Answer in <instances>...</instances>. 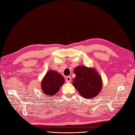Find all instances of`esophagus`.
<instances>
[{"label": "esophagus", "instance_id": "obj_1", "mask_svg": "<svg viewBox=\"0 0 135 135\" xmlns=\"http://www.w3.org/2000/svg\"><path fill=\"white\" fill-rule=\"evenodd\" d=\"M71 81V77L70 76H67L66 77V81L67 83H70Z\"/></svg>", "mask_w": 135, "mask_h": 135}]
</instances>
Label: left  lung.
<instances>
[{
  "label": "left lung",
  "instance_id": "obj_1",
  "mask_svg": "<svg viewBox=\"0 0 135 135\" xmlns=\"http://www.w3.org/2000/svg\"><path fill=\"white\" fill-rule=\"evenodd\" d=\"M76 77L73 80L74 85L80 94L85 98H94L102 87L100 76L95 69L79 66L74 69Z\"/></svg>",
  "mask_w": 135,
  "mask_h": 135
}]
</instances>
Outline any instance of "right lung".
Wrapping results in <instances>:
<instances>
[{"label": "right lung", "mask_w": 135, "mask_h": 135, "mask_svg": "<svg viewBox=\"0 0 135 135\" xmlns=\"http://www.w3.org/2000/svg\"><path fill=\"white\" fill-rule=\"evenodd\" d=\"M64 82V78L61 74L56 71L50 70L41 81V89L45 95L52 97L58 92Z\"/></svg>", "instance_id": "obj_1"}]
</instances>
